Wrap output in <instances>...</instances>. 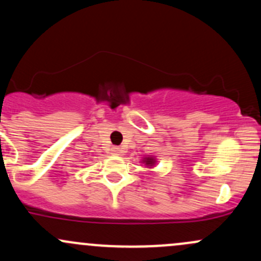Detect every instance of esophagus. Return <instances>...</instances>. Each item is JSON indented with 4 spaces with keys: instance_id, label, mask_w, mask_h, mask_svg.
I'll use <instances>...</instances> for the list:
<instances>
[{
    "instance_id": "34e87169",
    "label": "esophagus",
    "mask_w": 261,
    "mask_h": 261,
    "mask_svg": "<svg viewBox=\"0 0 261 261\" xmlns=\"http://www.w3.org/2000/svg\"><path fill=\"white\" fill-rule=\"evenodd\" d=\"M120 151H121V149L119 147H113V153L114 154H119V153H120Z\"/></svg>"
}]
</instances>
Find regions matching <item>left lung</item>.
<instances>
[{
	"label": "left lung",
	"mask_w": 261,
	"mask_h": 261,
	"mask_svg": "<svg viewBox=\"0 0 261 261\" xmlns=\"http://www.w3.org/2000/svg\"><path fill=\"white\" fill-rule=\"evenodd\" d=\"M143 162H145V163L147 164V166H152V164H154V160L152 157L145 158V160H143Z\"/></svg>",
	"instance_id": "obj_1"
}]
</instances>
